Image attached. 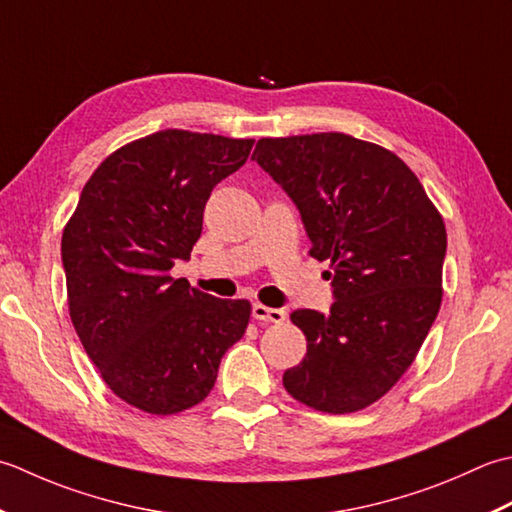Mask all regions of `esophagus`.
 <instances>
[{
  "label": "esophagus",
  "mask_w": 512,
  "mask_h": 512,
  "mask_svg": "<svg viewBox=\"0 0 512 512\" xmlns=\"http://www.w3.org/2000/svg\"><path fill=\"white\" fill-rule=\"evenodd\" d=\"M252 316L256 320H263V322H283L287 314H285L283 309L265 307V305H260V302H254V305H252Z\"/></svg>",
  "instance_id": "esophagus-1"
}]
</instances>
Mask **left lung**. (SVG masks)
I'll return each mask as SVG.
<instances>
[{"mask_svg": "<svg viewBox=\"0 0 512 512\" xmlns=\"http://www.w3.org/2000/svg\"><path fill=\"white\" fill-rule=\"evenodd\" d=\"M252 161L294 201L309 254L331 265L327 314H291L307 356L285 389L316 411H360L411 367L440 311L442 216L402 159L349 134L260 139Z\"/></svg>", "mask_w": 512, "mask_h": 512, "instance_id": "1", "label": "left lung"}]
</instances>
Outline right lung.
<instances>
[{"label": "right lung", "instance_id": "obj_1", "mask_svg": "<svg viewBox=\"0 0 512 512\" xmlns=\"http://www.w3.org/2000/svg\"><path fill=\"white\" fill-rule=\"evenodd\" d=\"M252 145L185 130L123 145L90 176L61 236L83 349L108 387L145 413L203 402L247 329V300L201 294L170 269L190 260L207 198L245 165Z\"/></svg>", "mask_w": 512, "mask_h": 512}]
</instances>
